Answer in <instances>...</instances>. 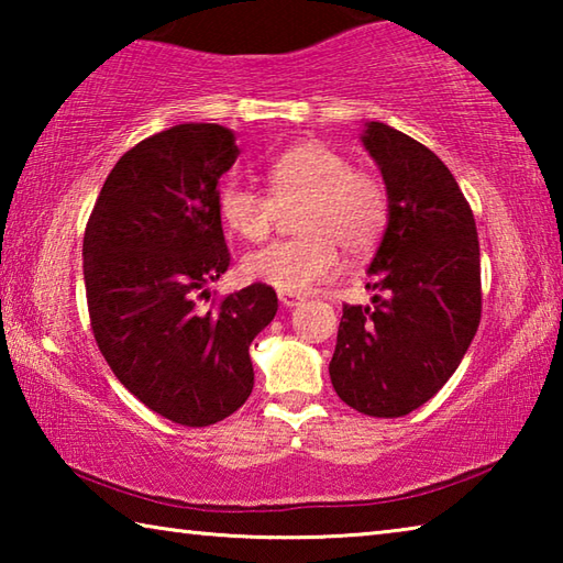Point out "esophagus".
<instances>
[{
	"mask_svg": "<svg viewBox=\"0 0 563 563\" xmlns=\"http://www.w3.org/2000/svg\"><path fill=\"white\" fill-rule=\"evenodd\" d=\"M278 298H280V305H283V308H295V305H300V302H302L300 295H292V292H280Z\"/></svg>",
	"mask_w": 563,
	"mask_h": 563,
	"instance_id": "34e87169",
	"label": "esophagus"
}]
</instances>
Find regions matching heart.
<instances>
[{"mask_svg":"<svg viewBox=\"0 0 563 563\" xmlns=\"http://www.w3.org/2000/svg\"><path fill=\"white\" fill-rule=\"evenodd\" d=\"M265 180L268 194L235 180L221 190L218 208L228 231L261 243L280 211L300 206L292 218L300 235L247 255L241 265L247 280L280 292H308L340 271V247L362 258L385 233L389 198L383 180L322 141L280 151L265 166Z\"/></svg>","mask_w":563,"mask_h":563,"instance_id":"heart-1","label":"heart"}]
</instances>
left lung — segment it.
<instances>
[{"mask_svg": "<svg viewBox=\"0 0 563 563\" xmlns=\"http://www.w3.org/2000/svg\"><path fill=\"white\" fill-rule=\"evenodd\" d=\"M389 216L369 275L373 305H345L330 379L369 417H405L444 387L482 320L479 241L452 170L430 148L369 121Z\"/></svg>", "mask_w": 563, "mask_h": 563, "instance_id": "8db88e82", "label": "left lung"}]
</instances>
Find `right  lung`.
Listing matches in <instances>:
<instances>
[{
  "instance_id": "add662e5",
  "label": "right lung",
  "mask_w": 563,
  "mask_h": 563,
  "mask_svg": "<svg viewBox=\"0 0 563 563\" xmlns=\"http://www.w3.org/2000/svg\"><path fill=\"white\" fill-rule=\"evenodd\" d=\"M241 151L231 129L178 123L119 158L84 233L91 330L119 383L156 415L208 427L253 393V338L278 312L253 283L203 310L231 265L218 180Z\"/></svg>"
}]
</instances>
